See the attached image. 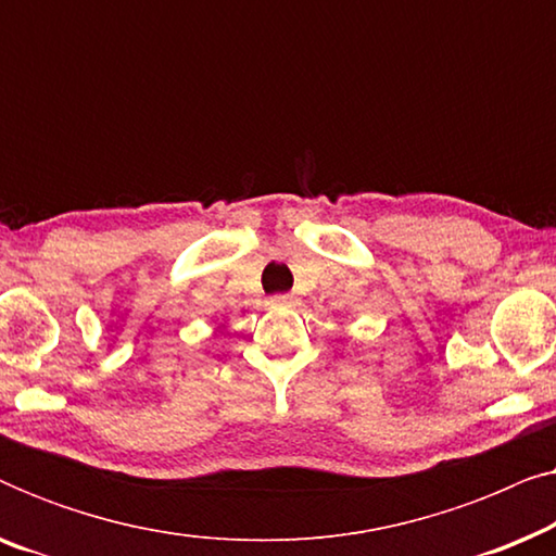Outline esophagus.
<instances>
[{
  "mask_svg": "<svg viewBox=\"0 0 556 556\" xmlns=\"http://www.w3.org/2000/svg\"><path fill=\"white\" fill-rule=\"evenodd\" d=\"M268 303H270V306H293L295 299H293V295L286 293V295H273Z\"/></svg>",
  "mask_w": 556,
  "mask_h": 556,
  "instance_id": "esophagus-1",
  "label": "esophagus"
}]
</instances>
